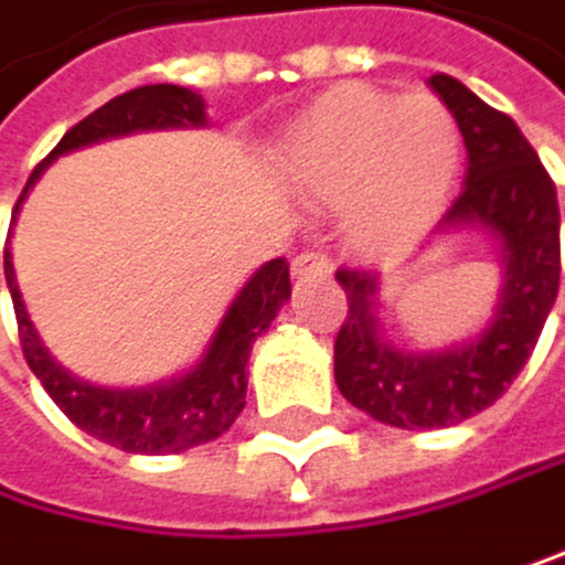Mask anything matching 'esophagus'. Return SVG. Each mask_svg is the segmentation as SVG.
Returning a JSON list of instances; mask_svg holds the SVG:
<instances>
[{
  "instance_id": "1",
  "label": "esophagus",
  "mask_w": 565,
  "mask_h": 565,
  "mask_svg": "<svg viewBox=\"0 0 565 565\" xmlns=\"http://www.w3.org/2000/svg\"><path fill=\"white\" fill-rule=\"evenodd\" d=\"M291 274L298 280H308V277H329L332 274V264L326 254H319V249H305V254H298L291 260Z\"/></svg>"
}]
</instances>
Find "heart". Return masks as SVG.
Returning a JSON list of instances; mask_svg holds the SVG:
<instances>
[{"label": "heart", "mask_w": 565, "mask_h": 565, "mask_svg": "<svg viewBox=\"0 0 565 565\" xmlns=\"http://www.w3.org/2000/svg\"><path fill=\"white\" fill-rule=\"evenodd\" d=\"M459 129L433 95L343 85L288 132L280 168L311 202L339 205V226L363 257L412 246L446 199Z\"/></svg>", "instance_id": "b5f03b06"}]
</instances>
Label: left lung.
Wrapping results in <instances>:
<instances>
[{
    "mask_svg": "<svg viewBox=\"0 0 565 565\" xmlns=\"http://www.w3.org/2000/svg\"><path fill=\"white\" fill-rule=\"evenodd\" d=\"M467 143V181L439 230L477 226L501 246L504 280L487 329L439 353L394 350L381 332V280L339 267L347 322L335 335V384L350 405L394 428H446L491 408L529 363L559 291V202L539 153L511 116L463 82L433 74Z\"/></svg>",
    "mask_w": 565,
    "mask_h": 565,
    "instance_id": "1",
    "label": "left lung"
}]
</instances>
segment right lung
Listing matches in <instances>:
<instances>
[{
  "instance_id": "right-lung-1",
  "label": "right lung",
  "mask_w": 565,
  "mask_h": 565,
  "mask_svg": "<svg viewBox=\"0 0 565 565\" xmlns=\"http://www.w3.org/2000/svg\"><path fill=\"white\" fill-rule=\"evenodd\" d=\"M168 126H205L202 95L181 85H143L109 98L102 109L85 116L78 126H71L47 160H40V168L30 174L17 202V212L33 181L43 174V168L54 157L109 137H126V132L137 129H168ZM17 212H12V218H17ZM6 285L12 295V308H17L23 356L36 381L43 384V391L54 397V405L98 443H109L122 452H147V456L181 452L191 446L212 443L226 433L246 405L249 350H254L257 335L274 322L280 305L291 298V274L285 257L267 260L233 298L205 356L195 366L184 370L181 377L153 387L109 391L71 377L47 353V347L40 343V335L26 316L23 295L17 288V270H12L9 246H6Z\"/></svg>"
}]
</instances>
